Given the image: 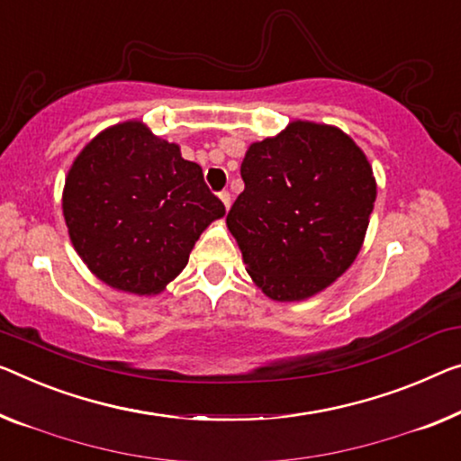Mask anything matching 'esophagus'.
Instances as JSON below:
<instances>
[{
  "label": "esophagus",
  "mask_w": 461,
  "mask_h": 461,
  "mask_svg": "<svg viewBox=\"0 0 461 461\" xmlns=\"http://www.w3.org/2000/svg\"><path fill=\"white\" fill-rule=\"evenodd\" d=\"M219 198H221V203H223V207H225V211H228L230 207H231V194L228 190H223V192H219Z\"/></svg>",
  "instance_id": "1"
}]
</instances>
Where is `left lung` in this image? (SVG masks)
I'll return each mask as SVG.
<instances>
[{"label":"left lung","mask_w":461,"mask_h":461,"mask_svg":"<svg viewBox=\"0 0 461 461\" xmlns=\"http://www.w3.org/2000/svg\"><path fill=\"white\" fill-rule=\"evenodd\" d=\"M228 230L265 296L298 302L349 269L375 207L373 167L343 130L296 120L252 142Z\"/></svg>","instance_id":"left-lung-1"}]
</instances>
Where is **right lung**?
Returning a JSON list of instances; mask_svg holds the SVG:
<instances>
[{"instance_id": "right-lung-1", "label": "right lung", "mask_w": 461, "mask_h": 461, "mask_svg": "<svg viewBox=\"0 0 461 461\" xmlns=\"http://www.w3.org/2000/svg\"><path fill=\"white\" fill-rule=\"evenodd\" d=\"M61 209L74 250L95 277L136 296L163 292L201 233L225 215L201 165L139 120L105 128L80 150Z\"/></svg>"}]
</instances>
